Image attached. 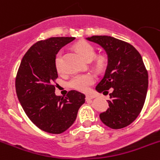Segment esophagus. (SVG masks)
Masks as SVG:
<instances>
[{
	"mask_svg": "<svg viewBox=\"0 0 160 160\" xmlns=\"http://www.w3.org/2000/svg\"><path fill=\"white\" fill-rule=\"evenodd\" d=\"M95 95H86V99L87 100H89V99H93V98H95Z\"/></svg>",
	"mask_w": 160,
	"mask_h": 160,
	"instance_id": "34e87169",
	"label": "esophagus"
}]
</instances>
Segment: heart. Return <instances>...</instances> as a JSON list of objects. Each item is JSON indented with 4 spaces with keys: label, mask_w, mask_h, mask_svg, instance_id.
Wrapping results in <instances>:
<instances>
[{
    "label": "heart",
    "mask_w": 160,
    "mask_h": 160,
    "mask_svg": "<svg viewBox=\"0 0 160 160\" xmlns=\"http://www.w3.org/2000/svg\"><path fill=\"white\" fill-rule=\"evenodd\" d=\"M77 51L82 55L84 59L87 61H91L94 57V64L97 69L102 70L106 68L108 63V59L105 55L95 56V49L92 44L86 41H80L75 45ZM62 56L63 51L60 50L55 58V67L58 72H62ZM95 77L91 73H84V74H77L74 76L68 82V87L80 92H88L91 86L95 83Z\"/></svg>",
    "instance_id": "obj_1"
}]
</instances>
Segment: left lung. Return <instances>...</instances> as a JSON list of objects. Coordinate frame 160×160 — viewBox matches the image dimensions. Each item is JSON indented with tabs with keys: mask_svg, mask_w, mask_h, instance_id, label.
Returning <instances> with one entry per match:
<instances>
[{
	"mask_svg": "<svg viewBox=\"0 0 160 160\" xmlns=\"http://www.w3.org/2000/svg\"><path fill=\"white\" fill-rule=\"evenodd\" d=\"M88 41L98 43L108 55L105 75L95 89L110 95L109 108L101 121L114 129L130 125L141 112L148 86V74L139 52L129 43L107 35H94Z\"/></svg>",
	"mask_w": 160,
	"mask_h": 160,
	"instance_id": "obj_1",
	"label": "left lung"
}]
</instances>
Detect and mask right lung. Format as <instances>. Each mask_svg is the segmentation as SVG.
<instances>
[{
  "label": "right lung",
  "instance_id": "obj_1",
  "mask_svg": "<svg viewBox=\"0 0 160 160\" xmlns=\"http://www.w3.org/2000/svg\"><path fill=\"white\" fill-rule=\"evenodd\" d=\"M74 39L52 37L37 42L24 54L16 74V95L25 114L46 132L59 134L67 130L85 102V95L75 90L65 97L55 95V58L62 47Z\"/></svg>",
  "mask_w": 160,
  "mask_h": 160
}]
</instances>
